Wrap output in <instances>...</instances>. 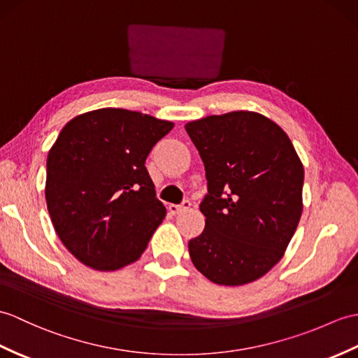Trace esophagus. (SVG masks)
Instances as JSON below:
<instances>
[{
  "mask_svg": "<svg viewBox=\"0 0 358 358\" xmlns=\"http://www.w3.org/2000/svg\"><path fill=\"white\" fill-rule=\"evenodd\" d=\"M190 206H192V203H190L189 199H185V201H182L181 204H169V212L176 215V213H180L182 210H187Z\"/></svg>",
  "mask_w": 358,
  "mask_h": 358,
  "instance_id": "1",
  "label": "esophagus"
}]
</instances>
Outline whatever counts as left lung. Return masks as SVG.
Segmentation results:
<instances>
[{"label":"left lung","instance_id":"1","mask_svg":"<svg viewBox=\"0 0 358 358\" xmlns=\"http://www.w3.org/2000/svg\"><path fill=\"white\" fill-rule=\"evenodd\" d=\"M206 169L203 234L189 241L198 271L244 285L284 256L302 215L303 166L276 123L252 111L186 124Z\"/></svg>","mask_w":358,"mask_h":358}]
</instances>
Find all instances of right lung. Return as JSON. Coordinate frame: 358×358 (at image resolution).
Masks as SVG:
<instances>
[{"label": "right lung", "mask_w": 358, "mask_h": 358, "mask_svg": "<svg viewBox=\"0 0 358 358\" xmlns=\"http://www.w3.org/2000/svg\"><path fill=\"white\" fill-rule=\"evenodd\" d=\"M173 123L102 108L65 124L47 157L45 199L73 256L111 271L137 261L166 209L145 166Z\"/></svg>", "instance_id": "add662e5"}]
</instances>
